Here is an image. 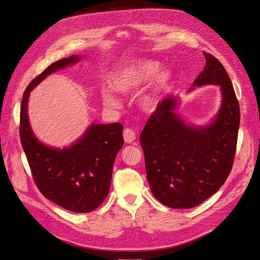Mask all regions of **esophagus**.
<instances>
[{
    "label": "esophagus",
    "instance_id": "1",
    "mask_svg": "<svg viewBox=\"0 0 260 260\" xmlns=\"http://www.w3.org/2000/svg\"><path fill=\"white\" fill-rule=\"evenodd\" d=\"M123 140H125L126 143L131 144L135 141V138H137V135H135V132L132 129L127 128L125 131H123Z\"/></svg>",
    "mask_w": 260,
    "mask_h": 260
}]
</instances>
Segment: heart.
I'll return each instance as SVG.
<instances>
[{"label": "heart", "instance_id": "heart-1", "mask_svg": "<svg viewBox=\"0 0 260 260\" xmlns=\"http://www.w3.org/2000/svg\"><path fill=\"white\" fill-rule=\"evenodd\" d=\"M158 68L159 63L151 59L132 60L120 67L111 76V88H105L102 91L104 105L111 109H118L120 101L116 92L131 94L152 79L139 96L140 107L146 112H152L171 78L169 71L157 72Z\"/></svg>", "mask_w": 260, "mask_h": 260}]
</instances>
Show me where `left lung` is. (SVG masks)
<instances>
[{
  "mask_svg": "<svg viewBox=\"0 0 260 260\" xmlns=\"http://www.w3.org/2000/svg\"><path fill=\"white\" fill-rule=\"evenodd\" d=\"M204 70L191 88L218 85L221 105L214 119L191 126L178 114L179 98L157 104L141 133L151 192L171 208H191L224 184L233 167L240 122L239 104L228 73L213 55L203 52Z\"/></svg>",
  "mask_w": 260,
  "mask_h": 260,
  "instance_id": "1",
  "label": "left lung"
}]
</instances>
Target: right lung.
<instances>
[{
  "instance_id": "right-lung-1",
  "label": "right lung",
  "mask_w": 260,
  "mask_h": 260,
  "mask_svg": "<svg viewBox=\"0 0 260 260\" xmlns=\"http://www.w3.org/2000/svg\"><path fill=\"white\" fill-rule=\"evenodd\" d=\"M81 58L73 55L56 61L28 84L21 104L20 138L35 183L46 199L71 212L89 213L109 193L114 160L123 145L122 125L92 123L71 146L55 148L37 139L27 114L29 93L35 86Z\"/></svg>"
}]
</instances>
